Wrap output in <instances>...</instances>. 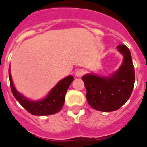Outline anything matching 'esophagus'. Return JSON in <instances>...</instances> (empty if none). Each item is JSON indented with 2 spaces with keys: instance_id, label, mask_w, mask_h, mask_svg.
<instances>
[{
  "instance_id": "34e87169",
  "label": "esophagus",
  "mask_w": 147,
  "mask_h": 147,
  "mask_svg": "<svg viewBox=\"0 0 147 147\" xmlns=\"http://www.w3.org/2000/svg\"><path fill=\"white\" fill-rule=\"evenodd\" d=\"M84 74V70L83 69H79V70H77L75 73V75L77 76V77H81Z\"/></svg>"
}]
</instances>
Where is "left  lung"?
Instances as JSON below:
<instances>
[{
    "label": "left lung",
    "mask_w": 147,
    "mask_h": 147,
    "mask_svg": "<svg viewBox=\"0 0 147 147\" xmlns=\"http://www.w3.org/2000/svg\"><path fill=\"white\" fill-rule=\"evenodd\" d=\"M118 51L124 58L119 70L110 77L86 74L82 77L86 90V98L92 107L103 112L120 109L131 96L135 71L129 48L120 44Z\"/></svg>",
    "instance_id": "obj_1"
}]
</instances>
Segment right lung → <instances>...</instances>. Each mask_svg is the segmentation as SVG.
<instances>
[{
    "label": "right lung",
    "mask_w": 147,
    "mask_h": 147,
    "mask_svg": "<svg viewBox=\"0 0 147 147\" xmlns=\"http://www.w3.org/2000/svg\"><path fill=\"white\" fill-rule=\"evenodd\" d=\"M9 78H10L11 89L13 96L25 110L31 114L36 116H46V115L54 114L56 113L59 112L63 107L67 89L69 88L70 84L74 80V77L71 75L65 77L64 79L58 82L57 84L51 90L48 95L44 100L34 102L27 100L17 91L12 81L10 67H9Z\"/></svg>",
    "instance_id": "1"
}]
</instances>
